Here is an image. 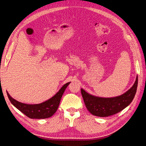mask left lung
Masks as SVG:
<instances>
[{"instance_id":"obj_1","label":"left lung","mask_w":146,"mask_h":146,"mask_svg":"<svg viewBox=\"0 0 146 146\" xmlns=\"http://www.w3.org/2000/svg\"><path fill=\"white\" fill-rule=\"evenodd\" d=\"M138 76L136 81L125 93L115 98H104L96 97L81 89V94L88 110L92 114L99 117H107L119 112L133 100L137 90Z\"/></svg>"}]
</instances>
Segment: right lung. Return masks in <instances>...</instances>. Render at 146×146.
I'll use <instances>...</instances> for the list:
<instances>
[{
  "instance_id": "right-lung-1",
  "label": "right lung",
  "mask_w": 146,
  "mask_h": 146,
  "mask_svg": "<svg viewBox=\"0 0 146 146\" xmlns=\"http://www.w3.org/2000/svg\"><path fill=\"white\" fill-rule=\"evenodd\" d=\"M69 83L70 82L65 84L52 98L45 102L36 105L22 103L11 98L8 92L7 95L11 104L27 117L31 119H45L51 117L56 112L62 95Z\"/></svg>"
}]
</instances>
